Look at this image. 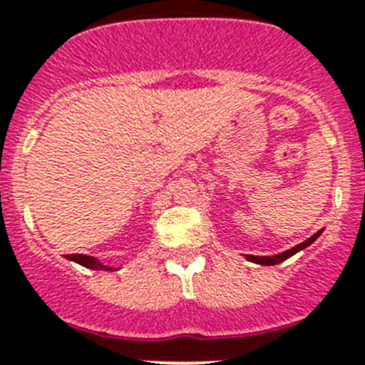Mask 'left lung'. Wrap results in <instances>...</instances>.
Wrapping results in <instances>:
<instances>
[{
  "mask_svg": "<svg viewBox=\"0 0 365 365\" xmlns=\"http://www.w3.org/2000/svg\"><path fill=\"white\" fill-rule=\"evenodd\" d=\"M321 234H322V230H319V232L313 234V236L308 237L306 241H302V243L295 245V247L290 248V250H284L277 255H247V259L252 261V263L264 264V267H270V264H279V263H282L284 259H288V257H292L294 254H297V252L304 250L306 247H309V245H312L317 237L321 236Z\"/></svg>",
  "mask_w": 365,
  "mask_h": 365,
  "instance_id": "8db88e82",
  "label": "left lung"
}]
</instances>
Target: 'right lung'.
<instances>
[{
  "label": "right lung",
  "instance_id": "1",
  "mask_svg": "<svg viewBox=\"0 0 365 365\" xmlns=\"http://www.w3.org/2000/svg\"><path fill=\"white\" fill-rule=\"evenodd\" d=\"M66 259L73 261V263L83 264V267H86V268H91V270H113V268L108 267V264H102L101 261L95 259V257H91V255L71 254V255H66Z\"/></svg>",
  "mask_w": 365,
  "mask_h": 365
}]
</instances>
